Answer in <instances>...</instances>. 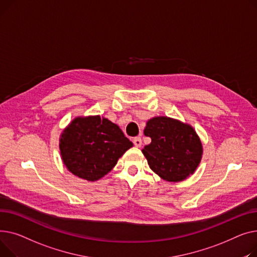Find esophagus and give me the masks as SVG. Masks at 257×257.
Wrapping results in <instances>:
<instances>
[{
    "label": "esophagus",
    "mask_w": 257,
    "mask_h": 257,
    "mask_svg": "<svg viewBox=\"0 0 257 257\" xmlns=\"http://www.w3.org/2000/svg\"><path fill=\"white\" fill-rule=\"evenodd\" d=\"M133 142H134V145H135L136 147H141V145H142V139H141L140 137L134 138Z\"/></svg>",
    "instance_id": "esophagus-1"
}]
</instances>
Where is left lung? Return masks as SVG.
Wrapping results in <instances>:
<instances>
[{"mask_svg": "<svg viewBox=\"0 0 257 257\" xmlns=\"http://www.w3.org/2000/svg\"><path fill=\"white\" fill-rule=\"evenodd\" d=\"M144 135L152 138L142 153L150 169L167 182H182L193 174L202 158V144L195 130L179 120L149 119Z\"/></svg>", "mask_w": 257, "mask_h": 257, "instance_id": "1", "label": "left lung"}]
</instances>
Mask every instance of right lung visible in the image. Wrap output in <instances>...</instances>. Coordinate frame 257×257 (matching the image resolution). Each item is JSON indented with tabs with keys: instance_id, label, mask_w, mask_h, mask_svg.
Wrapping results in <instances>:
<instances>
[{
	"instance_id": "obj_1",
	"label": "right lung",
	"mask_w": 257,
	"mask_h": 257,
	"mask_svg": "<svg viewBox=\"0 0 257 257\" xmlns=\"http://www.w3.org/2000/svg\"><path fill=\"white\" fill-rule=\"evenodd\" d=\"M133 146L119 126L100 116L77 117L60 136V153L68 171L88 182L108 174Z\"/></svg>"
}]
</instances>
